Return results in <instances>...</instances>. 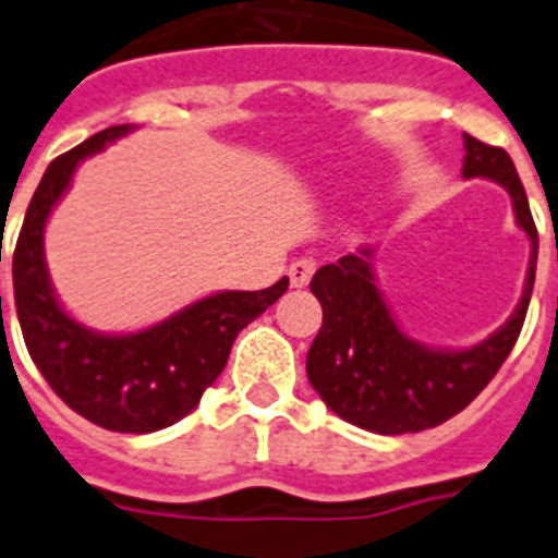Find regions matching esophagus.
<instances>
[{"mask_svg":"<svg viewBox=\"0 0 558 558\" xmlns=\"http://www.w3.org/2000/svg\"><path fill=\"white\" fill-rule=\"evenodd\" d=\"M287 275L294 289H303L312 280V275H315V264L312 260H294V264H289Z\"/></svg>","mask_w":558,"mask_h":558,"instance_id":"34e87169","label":"esophagus"}]
</instances>
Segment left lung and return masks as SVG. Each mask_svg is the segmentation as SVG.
<instances>
[{
	"mask_svg": "<svg viewBox=\"0 0 558 558\" xmlns=\"http://www.w3.org/2000/svg\"><path fill=\"white\" fill-rule=\"evenodd\" d=\"M468 177H487L507 189L515 223L530 240L524 292L505 326L468 350H438L398 329L381 289L375 287L373 248L343 255L315 271L310 289L320 301L324 324L306 355V375L324 404L355 427L378 436H404L438 427L493 381L527 315L536 280L538 232L527 194L505 148L464 134Z\"/></svg>",
	"mask_w": 558,
	"mask_h": 558,
	"instance_id": "1",
	"label": "left lung"
}]
</instances>
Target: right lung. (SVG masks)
<instances>
[{"mask_svg": "<svg viewBox=\"0 0 558 558\" xmlns=\"http://www.w3.org/2000/svg\"><path fill=\"white\" fill-rule=\"evenodd\" d=\"M129 131L134 125H111L48 166L13 248V306L36 369L71 410L114 433H154L201 404L240 329L287 292L289 278L260 292L208 294L140 332L106 335L76 324L48 278L45 223L76 166Z\"/></svg>", "mask_w": 558, "mask_h": 558, "instance_id": "obj_1", "label": "right lung"}]
</instances>
